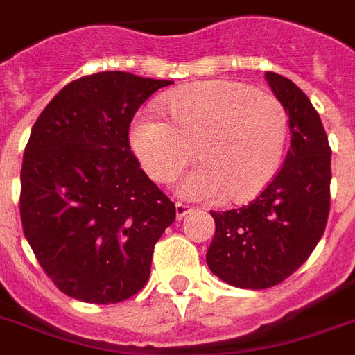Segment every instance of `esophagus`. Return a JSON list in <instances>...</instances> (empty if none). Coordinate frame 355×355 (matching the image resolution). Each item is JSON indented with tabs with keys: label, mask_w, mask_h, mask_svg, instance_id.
Listing matches in <instances>:
<instances>
[{
	"label": "esophagus",
	"mask_w": 355,
	"mask_h": 355,
	"mask_svg": "<svg viewBox=\"0 0 355 355\" xmlns=\"http://www.w3.org/2000/svg\"><path fill=\"white\" fill-rule=\"evenodd\" d=\"M175 210H177L178 219H182V217H186L188 214H191V210H193V208H191L189 205H184V202H177V205H175Z\"/></svg>",
	"instance_id": "esophagus-1"
}]
</instances>
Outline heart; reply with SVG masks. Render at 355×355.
Segmentation results:
<instances>
[{
  "label": "heart",
  "mask_w": 355,
  "mask_h": 355,
  "mask_svg": "<svg viewBox=\"0 0 355 355\" xmlns=\"http://www.w3.org/2000/svg\"><path fill=\"white\" fill-rule=\"evenodd\" d=\"M166 119L141 114L130 128L139 164L169 182L195 156L200 164L178 182L184 199L225 193L243 202L263 191L282 166L289 118L280 99L236 80H202L162 99Z\"/></svg>",
  "instance_id": "obj_1"
}]
</instances>
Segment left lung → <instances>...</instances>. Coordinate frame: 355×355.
Returning <instances> with one entry per match:
<instances>
[{
  "label": "left lung",
  "instance_id": "obj_1",
  "mask_svg": "<svg viewBox=\"0 0 355 355\" xmlns=\"http://www.w3.org/2000/svg\"><path fill=\"white\" fill-rule=\"evenodd\" d=\"M265 79L289 116L291 149L258 199L210 211L216 236L206 263L241 289H267L293 275L317 247L330 214L331 149L319 114L293 80L272 71Z\"/></svg>",
  "mask_w": 355,
  "mask_h": 355
}]
</instances>
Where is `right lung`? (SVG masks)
I'll return each instance as SVG.
<instances>
[{
  "label": "right lung",
  "mask_w": 355,
  "mask_h": 355,
  "mask_svg": "<svg viewBox=\"0 0 355 355\" xmlns=\"http://www.w3.org/2000/svg\"><path fill=\"white\" fill-rule=\"evenodd\" d=\"M171 80L101 71L69 83L31 130L19 214L38 263L68 297L127 300L147 284L175 205L139 169L128 127Z\"/></svg>",
  "instance_id": "1"
}]
</instances>
